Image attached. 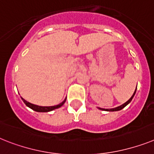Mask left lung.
Segmentation results:
<instances>
[{
	"label": "left lung",
	"instance_id": "left-lung-1",
	"mask_svg": "<svg viewBox=\"0 0 154 154\" xmlns=\"http://www.w3.org/2000/svg\"><path fill=\"white\" fill-rule=\"evenodd\" d=\"M136 88H137V86H136ZM136 88H135V92L133 93L132 96H131V98H130V99H129L127 102H126V103H125L124 104H122L121 106H117V107H116V108H113V109H103V108H99V109H102V110H106V111H118V110H121V109H122L123 108H125V107L128 104H129V103H131V101L132 100V99H133V97H134L135 92H136Z\"/></svg>",
	"mask_w": 154,
	"mask_h": 154
}]
</instances>
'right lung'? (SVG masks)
<instances>
[{"instance_id": "obj_1", "label": "right lung", "mask_w": 154, "mask_h": 154, "mask_svg": "<svg viewBox=\"0 0 154 154\" xmlns=\"http://www.w3.org/2000/svg\"><path fill=\"white\" fill-rule=\"evenodd\" d=\"M22 98V97H21ZM23 99V101L24 102L26 105L28 107H29L30 109H32L34 111H37V112H49V111H51V110H54L55 109H58L59 107H61L66 102V99L63 102H62L61 103H59V105H56V106H37V105H34V104H32V103H29V102L26 101L25 99Z\"/></svg>"}]
</instances>
